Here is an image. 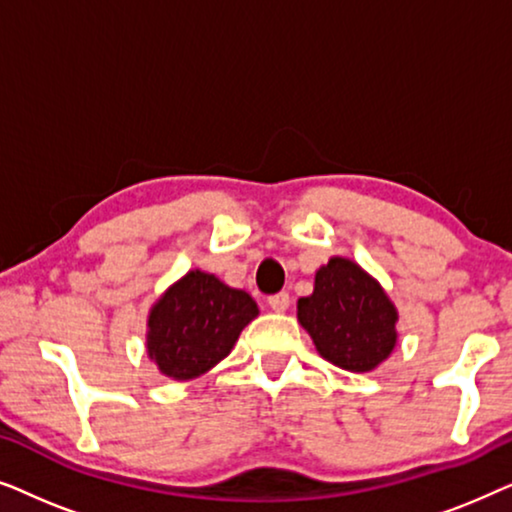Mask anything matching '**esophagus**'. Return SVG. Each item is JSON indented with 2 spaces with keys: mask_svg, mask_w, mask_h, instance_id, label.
<instances>
[{
  "mask_svg": "<svg viewBox=\"0 0 512 512\" xmlns=\"http://www.w3.org/2000/svg\"><path fill=\"white\" fill-rule=\"evenodd\" d=\"M268 305L275 312H286V310H289V305H291V296H289V293H284V291L275 293V296L268 298Z\"/></svg>",
  "mask_w": 512,
  "mask_h": 512,
  "instance_id": "obj_1",
  "label": "esophagus"
}]
</instances>
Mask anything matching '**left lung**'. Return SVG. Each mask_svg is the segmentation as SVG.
I'll list each match as a JSON object with an SVG mask.
<instances>
[{
    "instance_id": "8db88e82",
    "label": "left lung",
    "mask_w": 512,
    "mask_h": 512,
    "mask_svg": "<svg viewBox=\"0 0 512 512\" xmlns=\"http://www.w3.org/2000/svg\"><path fill=\"white\" fill-rule=\"evenodd\" d=\"M298 321L326 361L352 373L387 361L398 340L394 303L361 265L340 256L317 270L312 296L298 300Z\"/></svg>"
}]
</instances>
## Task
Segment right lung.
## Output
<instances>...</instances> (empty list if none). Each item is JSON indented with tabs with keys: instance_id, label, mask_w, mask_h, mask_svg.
Instances as JSON below:
<instances>
[{
	"instance_id": "1",
	"label": "right lung",
	"mask_w": 512,
	"mask_h": 512,
	"mask_svg": "<svg viewBox=\"0 0 512 512\" xmlns=\"http://www.w3.org/2000/svg\"><path fill=\"white\" fill-rule=\"evenodd\" d=\"M258 317L247 291L202 270L186 272L149 312L146 352L172 380H193L226 359L242 328Z\"/></svg>"
}]
</instances>
